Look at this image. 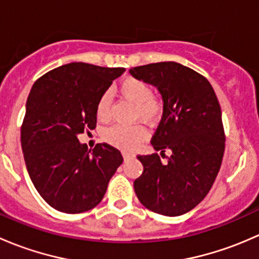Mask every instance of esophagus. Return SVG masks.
<instances>
[{
  "mask_svg": "<svg viewBox=\"0 0 259 259\" xmlns=\"http://www.w3.org/2000/svg\"><path fill=\"white\" fill-rule=\"evenodd\" d=\"M121 154H122V156H124V159H132L135 156L134 153H132V151H126V150L122 151Z\"/></svg>",
  "mask_w": 259,
  "mask_h": 259,
  "instance_id": "1",
  "label": "esophagus"
}]
</instances>
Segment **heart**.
<instances>
[{
    "mask_svg": "<svg viewBox=\"0 0 259 259\" xmlns=\"http://www.w3.org/2000/svg\"><path fill=\"white\" fill-rule=\"evenodd\" d=\"M119 93L122 98L135 105L134 117L146 122H153L160 116L163 105L153 95L149 83L135 77H126L120 82ZM110 94L104 93L96 104V117L106 121L110 117ZM145 129L140 125H113L104 132L103 137L109 144L121 149H133L145 138Z\"/></svg>",
    "mask_w": 259,
    "mask_h": 259,
    "instance_id": "b5f03b06",
    "label": "heart"
}]
</instances>
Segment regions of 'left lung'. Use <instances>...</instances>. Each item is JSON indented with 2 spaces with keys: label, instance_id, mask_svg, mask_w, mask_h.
Returning a JSON list of instances; mask_svg holds the SVG:
<instances>
[{
  "label": "left lung",
  "instance_id": "obj_1",
  "mask_svg": "<svg viewBox=\"0 0 259 259\" xmlns=\"http://www.w3.org/2000/svg\"><path fill=\"white\" fill-rule=\"evenodd\" d=\"M129 72L160 93L163 116L151 145L171 151L165 164L156 153L138 155L144 170L134 190L149 210L182 215L204 199L221 169L226 138L218 99L209 81L178 62L132 67Z\"/></svg>",
  "mask_w": 259,
  "mask_h": 259
}]
</instances>
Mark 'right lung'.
Here are the masks:
<instances>
[{
	"mask_svg": "<svg viewBox=\"0 0 259 259\" xmlns=\"http://www.w3.org/2000/svg\"><path fill=\"white\" fill-rule=\"evenodd\" d=\"M124 67L71 62L33 83L21 127L28 176L49 205L62 213H82L99 204L121 153L98 144L89 150L77 139L96 126V104Z\"/></svg>",
	"mask_w": 259,
	"mask_h": 259,
	"instance_id": "add662e5",
	"label": "right lung"
}]
</instances>
